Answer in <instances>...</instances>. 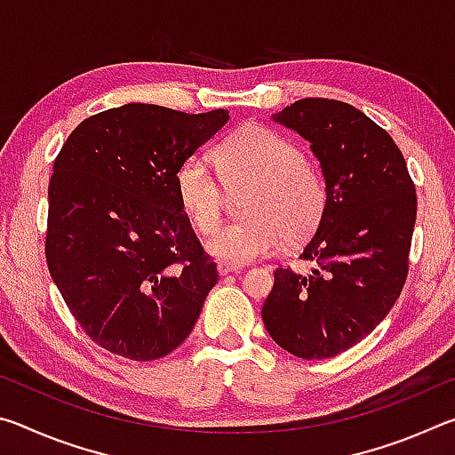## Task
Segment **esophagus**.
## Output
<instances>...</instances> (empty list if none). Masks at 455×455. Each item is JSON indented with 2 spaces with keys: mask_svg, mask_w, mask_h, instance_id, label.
Returning <instances> with one entry per match:
<instances>
[{
  "mask_svg": "<svg viewBox=\"0 0 455 455\" xmlns=\"http://www.w3.org/2000/svg\"><path fill=\"white\" fill-rule=\"evenodd\" d=\"M217 268H219V275H230V273H238L241 271V267H236V265H230V263H219L217 265Z\"/></svg>",
  "mask_w": 455,
  "mask_h": 455,
  "instance_id": "1",
  "label": "esophagus"
}]
</instances>
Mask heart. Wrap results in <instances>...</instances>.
I'll return each instance as SVG.
<instances>
[{"instance_id":"obj_1","label":"heart","mask_w":455,"mask_h":455,"mask_svg":"<svg viewBox=\"0 0 455 455\" xmlns=\"http://www.w3.org/2000/svg\"><path fill=\"white\" fill-rule=\"evenodd\" d=\"M217 172L203 158H188L174 176L176 196L190 225L211 235L226 212V190H250L243 210L250 217L214 233L209 251L225 263L244 265L273 255L284 241L309 236L327 209V182L305 160L299 144L260 124L227 136L217 150Z\"/></svg>"}]
</instances>
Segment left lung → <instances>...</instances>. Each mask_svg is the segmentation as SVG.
I'll list each match as a JSON object with an SVG mask.
<instances>
[{"mask_svg": "<svg viewBox=\"0 0 455 455\" xmlns=\"http://www.w3.org/2000/svg\"><path fill=\"white\" fill-rule=\"evenodd\" d=\"M275 122L311 142L327 182V209L301 257L311 273L275 271L263 321L273 341L301 359L357 345L402 295L418 214L402 150L351 104L303 98Z\"/></svg>", "mask_w": 455, "mask_h": 455, "instance_id": "8db88e82", "label": "left lung"}]
</instances>
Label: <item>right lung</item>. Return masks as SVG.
I'll use <instances>...</instances> for the list:
<instances>
[{
    "label": "right lung",
    "instance_id": "add662e5",
    "mask_svg": "<svg viewBox=\"0 0 455 455\" xmlns=\"http://www.w3.org/2000/svg\"><path fill=\"white\" fill-rule=\"evenodd\" d=\"M227 120L126 104L84 120L56 156L45 260L84 333L114 355H168L217 284L174 176Z\"/></svg>",
    "mask_w": 455,
    "mask_h": 455
}]
</instances>
